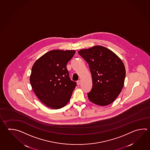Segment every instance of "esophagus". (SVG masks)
<instances>
[{"label": "esophagus", "mask_w": 150, "mask_h": 150, "mask_svg": "<svg viewBox=\"0 0 150 150\" xmlns=\"http://www.w3.org/2000/svg\"><path fill=\"white\" fill-rule=\"evenodd\" d=\"M80 84H81V81H80V80L77 81V84L78 85H79Z\"/></svg>", "instance_id": "obj_1"}]
</instances>
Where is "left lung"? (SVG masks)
I'll use <instances>...</instances> for the list:
<instances>
[{
    "label": "left lung",
    "instance_id": "left-lung-1",
    "mask_svg": "<svg viewBox=\"0 0 150 150\" xmlns=\"http://www.w3.org/2000/svg\"><path fill=\"white\" fill-rule=\"evenodd\" d=\"M88 62L93 86L88 93L89 100L101 106L115 100L124 86L126 70L124 63L116 54L101 45L78 52Z\"/></svg>",
    "mask_w": 150,
    "mask_h": 150
}]
</instances>
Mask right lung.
Returning a JSON list of instances; mask_svg holds the SVG:
<instances>
[{
    "label": "right lung",
    "mask_w": 150,
    "mask_h": 150,
    "mask_svg": "<svg viewBox=\"0 0 150 150\" xmlns=\"http://www.w3.org/2000/svg\"><path fill=\"white\" fill-rule=\"evenodd\" d=\"M75 50L49 51L34 62L30 83L37 97L48 107L58 109L67 104L76 86L66 68Z\"/></svg>",
    "instance_id": "right-lung-1"
}]
</instances>
